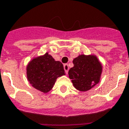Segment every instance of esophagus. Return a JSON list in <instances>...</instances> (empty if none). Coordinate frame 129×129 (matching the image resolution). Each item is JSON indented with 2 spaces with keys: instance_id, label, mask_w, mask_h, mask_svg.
<instances>
[{
  "instance_id": "34e87169",
  "label": "esophagus",
  "mask_w": 129,
  "mask_h": 129,
  "mask_svg": "<svg viewBox=\"0 0 129 129\" xmlns=\"http://www.w3.org/2000/svg\"><path fill=\"white\" fill-rule=\"evenodd\" d=\"M63 68H64L65 70V72H66V74H67L68 72V70H69V66H68V64L66 63V64L63 65Z\"/></svg>"
}]
</instances>
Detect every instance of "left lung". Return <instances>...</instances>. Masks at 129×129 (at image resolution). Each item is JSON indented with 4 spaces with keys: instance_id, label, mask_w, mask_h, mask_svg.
<instances>
[{
    "instance_id": "1",
    "label": "left lung",
    "mask_w": 129,
    "mask_h": 129,
    "mask_svg": "<svg viewBox=\"0 0 129 129\" xmlns=\"http://www.w3.org/2000/svg\"><path fill=\"white\" fill-rule=\"evenodd\" d=\"M74 67L70 69L69 78L79 91H87L100 81L102 65L96 56L81 55L73 60Z\"/></svg>"
}]
</instances>
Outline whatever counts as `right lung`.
Listing matches in <instances>:
<instances>
[{
  "instance_id": "right-lung-1",
  "label": "right lung",
  "mask_w": 129,
  "mask_h": 129,
  "mask_svg": "<svg viewBox=\"0 0 129 129\" xmlns=\"http://www.w3.org/2000/svg\"><path fill=\"white\" fill-rule=\"evenodd\" d=\"M27 79L32 86L46 93L52 88L58 77L65 75L63 66L46 53L33 59L26 68Z\"/></svg>"
}]
</instances>
